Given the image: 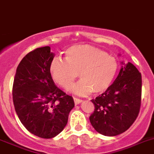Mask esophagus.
<instances>
[{"label":"esophagus","mask_w":154,"mask_h":154,"mask_svg":"<svg viewBox=\"0 0 154 154\" xmlns=\"http://www.w3.org/2000/svg\"><path fill=\"white\" fill-rule=\"evenodd\" d=\"M73 100H74V103L76 104V105H77V104H80V103L82 102V99H77V98H73Z\"/></svg>","instance_id":"obj_1"}]
</instances>
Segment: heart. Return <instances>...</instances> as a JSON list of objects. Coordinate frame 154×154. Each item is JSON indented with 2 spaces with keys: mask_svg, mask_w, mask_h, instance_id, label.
Wrapping results in <instances>:
<instances>
[{
  "mask_svg": "<svg viewBox=\"0 0 154 154\" xmlns=\"http://www.w3.org/2000/svg\"><path fill=\"white\" fill-rule=\"evenodd\" d=\"M118 64L113 56L87 45H73L65 51V60L59 57L49 64L53 81L63 88H69L78 76L81 81L70 90L78 95L105 91L117 74Z\"/></svg>",
  "mask_w": 154,
  "mask_h": 154,
  "instance_id": "obj_1",
  "label": "heart"
}]
</instances>
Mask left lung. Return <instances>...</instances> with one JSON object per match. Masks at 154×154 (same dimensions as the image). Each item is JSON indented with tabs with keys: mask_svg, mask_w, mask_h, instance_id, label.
<instances>
[{
	"mask_svg": "<svg viewBox=\"0 0 154 154\" xmlns=\"http://www.w3.org/2000/svg\"><path fill=\"white\" fill-rule=\"evenodd\" d=\"M121 66L119 74L106 91L91 102L95 105L89 117L95 131L115 136L127 131L139 113L142 76L132 63Z\"/></svg>",
	"mask_w": 154,
	"mask_h": 154,
	"instance_id": "obj_1",
	"label": "left lung"
}]
</instances>
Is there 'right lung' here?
Segmentation results:
<instances>
[{"label": "right lung", "instance_id": "right-lung-1", "mask_svg": "<svg viewBox=\"0 0 154 154\" xmlns=\"http://www.w3.org/2000/svg\"><path fill=\"white\" fill-rule=\"evenodd\" d=\"M49 46L30 51L19 63L12 88L15 112L23 126L43 139L63 131L74 107L73 99L55 86L49 72L54 59Z\"/></svg>", "mask_w": 154, "mask_h": 154}]
</instances>
